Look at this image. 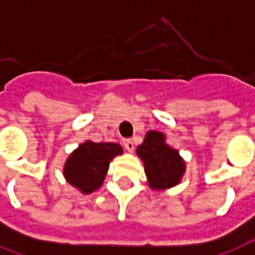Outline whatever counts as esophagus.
Returning <instances> with one entry per match:
<instances>
[{
    "instance_id": "obj_1",
    "label": "esophagus",
    "mask_w": 255,
    "mask_h": 255,
    "mask_svg": "<svg viewBox=\"0 0 255 255\" xmlns=\"http://www.w3.org/2000/svg\"><path fill=\"white\" fill-rule=\"evenodd\" d=\"M124 146H126V149H127V152H133V149H135V146H133V142L131 139H126L124 140Z\"/></svg>"
}]
</instances>
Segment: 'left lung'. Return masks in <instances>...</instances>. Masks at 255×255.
<instances>
[{"label":"left lung","instance_id":"8db88e82","mask_svg":"<svg viewBox=\"0 0 255 255\" xmlns=\"http://www.w3.org/2000/svg\"><path fill=\"white\" fill-rule=\"evenodd\" d=\"M136 156L142 160L147 185L152 190L164 192L182 181L186 164L177 149L167 143L160 131H147L142 145L136 147Z\"/></svg>","mask_w":255,"mask_h":255}]
</instances>
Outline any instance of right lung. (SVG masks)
<instances>
[{"mask_svg": "<svg viewBox=\"0 0 255 255\" xmlns=\"http://www.w3.org/2000/svg\"><path fill=\"white\" fill-rule=\"evenodd\" d=\"M120 154H123L120 143L85 140L66 158L63 177L83 195L94 193L102 186L110 161Z\"/></svg>", "mask_w": 255, "mask_h": 255, "instance_id": "right-lung-1", "label": "right lung"}]
</instances>
